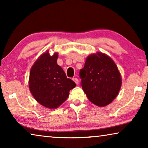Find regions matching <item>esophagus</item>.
Listing matches in <instances>:
<instances>
[{
  "instance_id": "34e87169",
  "label": "esophagus",
  "mask_w": 148,
  "mask_h": 148,
  "mask_svg": "<svg viewBox=\"0 0 148 148\" xmlns=\"http://www.w3.org/2000/svg\"><path fill=\"white\" fill-rule=\"evenodd\" d=\"M72 80H73V81H74L76 84H78L79 81H78V79H77V78H76V77H73V78H72Z\"/></svg>"
}]
</instances>
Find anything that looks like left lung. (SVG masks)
I'll return each mask as SVG.
<instances>
[{
    "instance_id": "obj_1",
    "label": "left lung",
    "mask_w": 148,
    "mask_h": 148,
    "mask_svg": "<svg viewBox=\"0 0 148 148\" xmlns=\"http://www.w3.org/2000/svg\"><path fill=\"white\" fill-rule=\"evenodd\" d=\"M79 76L87 97L99 107L111 103L121 87V76L117 65L111 57L101 52L87 57Z\"/></svg>"
}]
</instances>
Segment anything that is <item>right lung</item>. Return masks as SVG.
Returning <instances> with one entry per match:
<instances>
[{
    "mask_svg": "<svg viewBox=\"0 0 148 148\" xmlns=\"http://www.w3.org/2000/svg\"><path fill=\"white\" fill-rule=\"evenodd\" d=\"M58 53L50 56L46 51L31 67L29 79V90L34 99L42 106L56 109L69 96V91L76 87L71 79L57 63Z\"/></svg>",
    "mask_w": 148,
    "mask_h": 148,
    "instance_id": "right-lung-1",
    "label": "right lung"
}]
</instances>
